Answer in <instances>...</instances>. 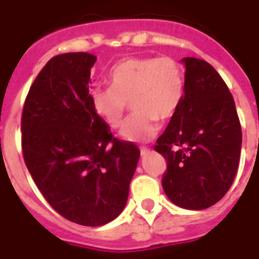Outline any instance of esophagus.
Instances as JSON below:
<instances>
[{
    "mask_svg": "<svg viewBox=\"0 0 259 259\" xmlns=\"http://www.w3.org/2000/svg\"><path fill=\"white\" fill-rule=\"evenodd\" d=\"M149 152H150L149 148H141V149H140V153H141V155H143V157H145L146 154H149Z\"/></svg>",
    "mask_w": 259,
    "mask_h": 259,
    "instance_id": "34e87169",
    "label": "esophagus"
}]
</instances>
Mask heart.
I'll list each match as a JSON object with an SVG mask.
<instances>
[{
    "mask_svg": "<svg viewBox=\"0 0 259 259\" xmlns=\"http://www.w3.org/2000/svg\"><path fill=\"white\" fill-rule=\"evenodd\" d=\"M109 88H96L91 105L110 128L124 123L128 104L135 114L123 128L122 137L144 143L157 135L158 120L168 122L178 113L185 91L184 68L172 57H131L119 61L107 75Z\"/></svg>",
    "mask_w": 259,
    "mask_h": 259,
    "instance_id": "1",
    "label": "heart"
}]
</instances>
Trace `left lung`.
<instances>
[{
	"instance_id": "left-lung-1",
	"label": "left lung",
	"mask_w": 259,
	"mask_h": 259,
	"mask_svg": "<svg viewBox=\"0 0 259 259\" xmlns=\"http://www.w3.org/2000/svg\"><path fill=\"white\" fill-rule=\"evenodd\" d=\"M178 113L154 149L167 159L162 187L175 205L212 206L232 185L241 152V124L227 84L206 61L187 57Z\"/></svg>"
}]
</instances>
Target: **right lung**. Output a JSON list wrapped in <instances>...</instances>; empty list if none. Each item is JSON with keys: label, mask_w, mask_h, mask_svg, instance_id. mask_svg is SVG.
<instances>
[{"label": "right lung", "mask_w": 259, "mask_h": 259, "mask_svg": "<svg viewBox=\"0 0 259 259\" xmlns=\"http://www.w3.org/2000/svg\"><path fill=\"white\" fill-rule=\"evenodd\" d=\"M96 57H53L32 83L22 113V152L38 191L70 222L98 227L124 209L140 150L118 140L91 105Z\"/></svg>", "instance_id": "obj_1"}]
</instances>
